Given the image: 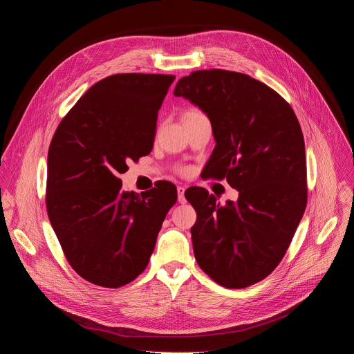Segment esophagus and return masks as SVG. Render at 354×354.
Listing matches in <instances>:
<instances>
[{"mask_svg":"<svg viewBox=\"0 0 354 354\" xmlns=\"http://www.w3.org/2000/svg\"><path fill=\"white\" fill-rule=\"evenodd\" d=\"M185 187L183 186H178V200H179V203H186V198H185Z\"/></svg>","mask_w":354,"mask_h":354,"instance_id":"34e87169","label":"esophagus"}]
</instances>
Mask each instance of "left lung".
I'll list each match as a JSON object with an SVG mask.
<instances>
[{
	"mask_svg": "<svg viewBox=\"0 0 354 354\" xmlns=\"http://www.w3.org/2000/svg\"><path fill=\"white\" fill-rule=\"evenodd\" d=\"M203 112L216 147L207 175L227 178L236 201L220 205L206 189L185 196L197 213L194 258L228 288L269 276L283 259L307 206L306 144L295 113L263 82L225 70L182 77L174 91ZM205 168V171H206Z\"/></svg>",
	"mask_w": 354,
	"mask_h": 354,
	"instance_id": "1",
	"label": "left lung"
}]
</instances>
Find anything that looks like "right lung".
<instances>
[{
    "instance_id": "obj_1",
    "label": "right lung",
    "mask_w": 354,
    "mask_h": 354,
    "mask_svg": "<svg viewBox=\"0 0 354 354\" xmlns=\"http://www.w3.org/2000/svg\"><path fill=\"white\" fill-rule=\"evenodd\" d=\"M175 75L116 74L93 84L59 124L47 156L46 206L71 268L118 288L147 268L176 186L122 189L120 174L151 153Z\"/></svg>"
}]
</instances>
